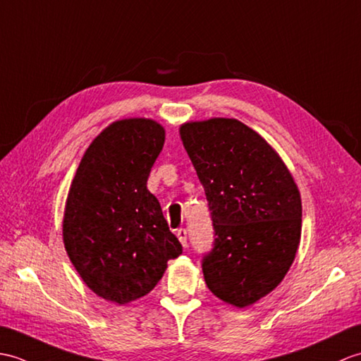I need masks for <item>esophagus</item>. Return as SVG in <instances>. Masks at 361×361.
Masks as SVG:
<instances>
[{
    "mask_svg": "<svg viewBox=\"0 0 361 361\" xmlns=\"http://www.w3.org/2000/svg\"><path fill=\"white\" fill-rule=\"evenodd\" d=\"M176 235H178L180 244L183 247H187V230L185 228H178V230H176Z\"/></svg>",
    "mask_w": 361,
    "mask_h": 361,
    "instance_id": "obj_1",
    "label": "esophagus"
}]
</instances>
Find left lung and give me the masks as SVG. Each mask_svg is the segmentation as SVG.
I'll list each match as a JSON object with an SVG mask.
<instances>
[{
    "label": "left lung",
    "instance_id": "1",
    "mask_svg": "<svg viewBox=\"0 0 361 361\" xmlns=\"http://www.w3.org/2000/svg\"><path fill=\"white\" fill-rule=\"evenodd\" d=\"M180 137L213 221L205 283L218 298L245 307L274 290L293 262L300 191L274 148L239 120L185 123Z\"/></svg>",
    "mask_w": 361,
    "mask_h": 361
}]
</instances>
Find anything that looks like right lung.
Listing matches in <instances>:
<instances>
[{"label": "right lung", "instance_id": "1", "mask_svg": "<svg viewBox=\"0 0 361 361\" xmlns=\"http://www.w3.org/2000/svg\"><path fill=\"white\" fill-rule=\"evenodd\" d=\"M164 142L154 120H118L94 139L72 180L63 241L86 286L108 301L149 293L166 262L182 253L147 188Z\"/></svg>", "mask_w": 361, "mask_h": 361}]
</instances>
